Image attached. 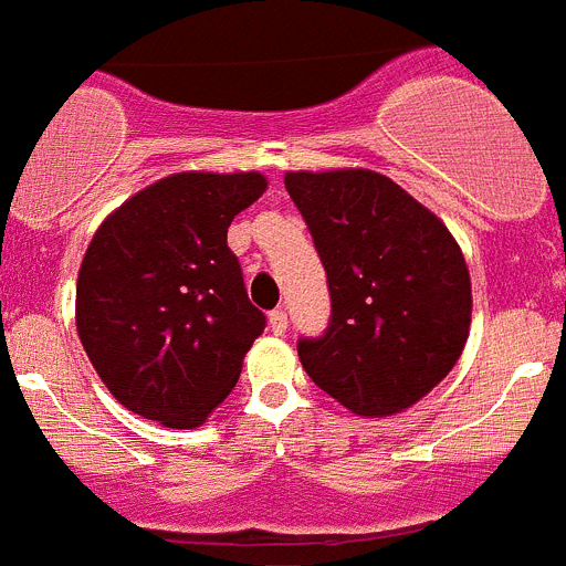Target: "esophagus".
Returning <instances> with one entry per match:
<instances>
[{
  "label": "esophagus",
  "mask_w": 566,
  "mask_h": 566,
  "mask_svg": "<svg viewBox=\"0 0 566 566\" xmlns=\"http://www.w3.org/2000/svg\"><path fill=\"white\" fill-rule=\"evenodd\" d=\"M271 329L276 335H282L287 329V313H284V307L271 310Z\"/></svg>",
  "instance_id": "1"
}]
</instances>
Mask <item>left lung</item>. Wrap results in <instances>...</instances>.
Returning a JSON list of instances; mask_svg holds the SVG:
<instances>
[{
    "mask_svg": "<svg viewBox=\"0 0 566 566\" xmlns=\"http://www.w3.org/2000/svg\"><path fill=\"white\" fill-rule=\"evenodd\" d=\"M327 271L329 313L298 358L318 389L355 415L409 409L454 369L471 327V279L448 228L369 169L290 171Z\"/></svg>",
    "mask_w": 566,
    "mask_h": 566,
    "instance_id": "left-lung-1",
    "label": "left lung"
}]
</instances>
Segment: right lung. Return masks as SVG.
Masks as SVG:
<instances>
[{
    "mask_svg": "<svg viewBox=\"0 0 566 566\" xmlns=\"http://www.w3.org/2000/svg\"><path fill=\"white\" fill-rule=\"evenodd\" d=\"M268 188L256 171L171 175L95 231L75 287V327L120 403L195 429L231 395L264 329L228 226Z\"/></svg>",
    "mask_w": 566,
    "mask_h": 566,
    "instance_id": "right-lung-1",
    "label": "right lung"
}]
</instances>
